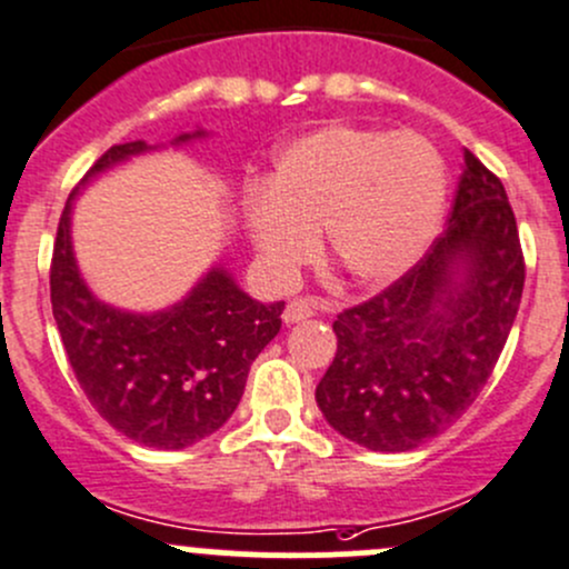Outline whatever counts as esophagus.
<instances>
[{"mask_svg":"<svg viewBox=\"0 0 569 569\" xmlns=\"http://www.w3.org/2000/svg\"><path fill=\"white\" fill-rule=\"evenodd\" d=\"M317 308H321L319 302H313V300H291L289 306H286V311H283V321L286 325H297V321H306L308 317H313V311H317Z\"/></svg>","mask_w":569,"mask_h":569,"instance_id":"obj_1","label":"esophagus"}]
</instances>
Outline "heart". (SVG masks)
<instances>
[{"mask_svg":"<svg viewBox=\"0 0 569 569\" xmlns=\"http://www.w3.org/2000/svg\"><path fill=\"white\" fill-rule=\"evenodd\" d=\"M446 209V164L416 131L330 123L278 148L242 222L267 278L289 286L321 248L347 278L380 289L410 272Z\"/></svg>","mask_w":569,"mask_h":569,"instance_id":"heart-1","label":"heart"}]
</instances>
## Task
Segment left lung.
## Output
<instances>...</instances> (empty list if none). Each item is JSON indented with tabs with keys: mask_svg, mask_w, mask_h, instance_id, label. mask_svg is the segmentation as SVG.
Masks as SVG:
<instances>
[{
	"mask_svg": "<svg viewBox=\"0 0 569 569\" xmlns=\"http://www.w3.org/2000/svg\"><path fill=\"white\" fill-rule=\"evenodd\" d=\"M526 263L503 183L465 148L446 231L375 300L338 313L317 386L325 421L371 451L438 438L490 380L523 297Z\"/></svg>",
	"mask_w": 569,
	"mask_h": 569,
	"instance_id": "obj_1",
	"label": "left lung"
}]
</instances>
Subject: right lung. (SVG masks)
I'll return each instance as SVG.
<instances>
[{"mask_svg":"<svg viewBox=\"0 0 569 569\" xmlns=\"http://www.w3.org/2000/svg\"><path fill=\"white\" fill-rule=\"evenodd\" d=\"M209 137L112 146L68 198L51 258V311L71 369L90 405L118 432L151 449H187L214 435L237 410L252 360L278 336L283 302H258L233 272L214 263L168 308L126 311L99 300L71 239L79 189L142 153Z\"/></svg>","mask_w":569,"mask_h":569,"instance_id":"right-lung-1","label":"right lung"}]
</instances>
